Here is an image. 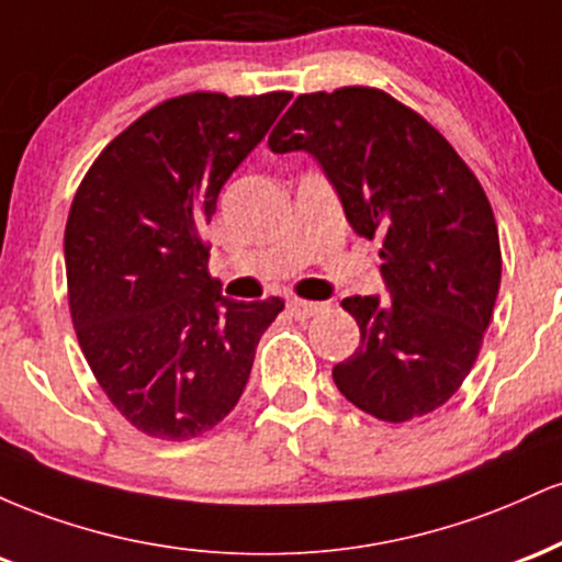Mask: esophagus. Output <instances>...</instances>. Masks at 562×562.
<instances>
[{"label": "esophagus", "mask_w": 562, "mask_h": 562, "mask_svg": "<svg viewBox=\"0 0 562 562\" xmlns=\"http://www.w3.org/2000/svg\"><path fill=\"white\" fill-rule=\"evenodd\" d=\"M322 308H325V303H317V301H303V299H290L288 301V312L293 314L295 319L314 317V314H319Z\"/></svg>", "instance_id": "obj_1"}]
</instances>
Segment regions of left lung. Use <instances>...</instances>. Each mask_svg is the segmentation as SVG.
Listing matches in <instances>:
<instances>
[{
  "label": "left lung",
  "mask_w": 562,
  "mask_h": 562,
  "mask_svg": "<svg viewBox=\"0 0 562 562\" xmlns=\"http://www.w3.org/2000/svg\"><path fill=\"white\" fill-rule=\"evenodd\" d=\"M269 147L312 153L357 235L383 240L391 295L340 303L362 340L333 367L338 391L385 423L447 404L479 359L502 280L494 211L475 173L436 126L375 87L299 94Z\"/></svg>",
  "instance_id": "left-lung-1"
}]
</instances>
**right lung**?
Returning a JSON list of instances; mask_svg holds the SVG:
<instances>
[{
	"label": "right lung",
	"instance_id": "add662e5",
	"mask_svg": "<svg viewBox=\"0 0 562 562\" xmlns=\"http://www.w3.org/2000/svg\"><path fill=\"white\" fill-rule=\"evenodd\" d=\"M290 92H190L142 113L83 173L66 224L68 306L97 383L139 434L187 441L240 402L285 301H229L200 229Z\"/></svg>",
	"mask_w": 562,
	"mask_h": 562
}]
</instances>
